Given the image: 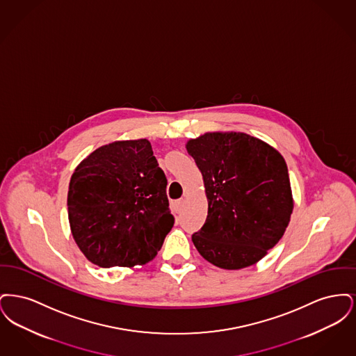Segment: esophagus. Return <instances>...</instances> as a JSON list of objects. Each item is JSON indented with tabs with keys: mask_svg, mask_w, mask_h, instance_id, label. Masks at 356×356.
Segmentation results:
<instances>
[{
	"mask_svg": "<svg viewBox=\"0 0 356 356\" xmlns=\"http://www.w3.org/2000/svg\"><path fill=\"white\" fill-rule=\"evenodd\" d=\"M183 205H184V200H183V199H180V200H176V202H175V209H176V212H177V213L181 211Z\"/></svg>",
	"mask_w": 356,
	"mask_h": 356,
	"instance_id": "obj_1",
	"label": "esophagus"
}]
</instances>
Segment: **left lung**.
Wrapping results in <instances>:
<instances>
[{"instance_id": "8db88e82", "label": "left lung", "mask_w": 356, "mask_h": 356, "mask_svg": "<svg viewBox=\"0 0 356 356\" xmlns=\"http://www.w3.org/2000/svg\"><path fill=\"white\" fill-rule=\"evenodd\" d=\"M186 151L202 172L208 216L192 241L205 260L224 270L252 266L275 247L292 213L283 156L245 134H205Z\"/></svg>"}]
</instances>
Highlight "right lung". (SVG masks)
Listing matches in <instances>:
<instances>
[{
  "label": "right lung",
  "mask_w": 356,
  "mask_h": 356,
  "mask_svg": "<svg viewBox=\"0 0 356 356\" xmlns=\"http://www.w3.org/2000/svg\"><path fill=\"white\" fill-rule=\"evenodd\" d=\"M167 177L147 138L115 141L90 153L72 175V235L102 267L145 264L160 251L175 219Z\"/></svg>",
  "instance_id": "1"
}]
</instances>
